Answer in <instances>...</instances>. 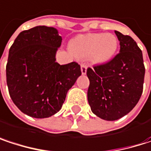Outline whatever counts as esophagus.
I'll return each mask as SVG.
<instances>
[{"label": "esophagus", "mask_w": 151, "mask_h": 151, "mask_svg": "<svg viewBox=\"0 0 151 151\" xmlns=\"http://www.w3.org/2000/svg\"><path fill=\"white\" fill-rule=\"evenodd\" d=\"M86 70H87V65H85V64H82L81 65V73H82V74H86Z\"/></svg>", "instance_id": "34e87169"}]
</instances>
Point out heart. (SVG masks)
Returning a JSON list of instances; mask_svg holds the SVG:
<instances>
[{
    "instance_id": "b5f03b06",
    "label": "heart",
    "mask_w": 151,
    "mask_h": 151,
    "mask_svg": "<svg viewBox=\"0 0 151 151\" xmlns=\"http://www.w3.org/2000/svg\"><path fill=\"white\" fill-rule=\"evenodd\" d=\"M119 46L117 37L110 33L78 35L70 42V50L78 58H89L93 64H105L115 55Z\"/></svg>"
}]
</instances>
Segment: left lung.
I'll return each instance as SVG.
<instances>
[{"mask_svg":"<svg viewBox=\"0 0 151 151\" xmlns=\"http://www.w3.org/2000/svg\"><path fill=\"white\" fill-rule=\"evenodd\" d=\"M120 52L109 62L87 68V91L92 112L106 121L129 114L139 101L143 89L145 67L142 53L129 36L114 31Z\"/></svg>","mask_w":151,"mask_h":151,"instance_id":"obj_1","label":"left lung"}]
</instances>
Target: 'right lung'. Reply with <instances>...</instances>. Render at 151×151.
I'll return each instance as SVG.
<instances>
[{
	"label": "right lung",
	"mask_w": 151,
	"mask_h": 151,
	"mask_svg": "<svg viewBox=\"0 0 151 151\" xmlns=\"http://www.w3.org/2000/svg\"><path fill=\"white\" fill-rule=\"evenodd\" d=\"M62 37L52 27L22 31L9 49L7 85L15 105L25 114L47 118L58 113L68 90L81 75L80 65H60L56 52Z\"/></svg>",
	"instance_id": "right-lung-1"
}]
</instances>
